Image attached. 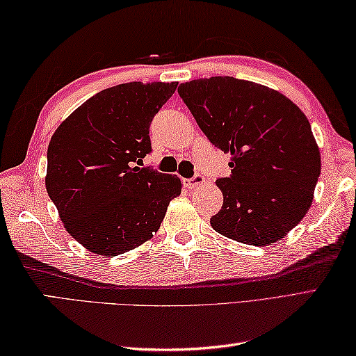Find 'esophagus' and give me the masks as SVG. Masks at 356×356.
Listing matches in <instances>:
<instances>
[{"instance_id":"1","label":"esophagus","mask_w":356,"mask_h":356,"mask_svg":"<svg viewBox=\"0 0 356 356\" xmlns=\"http://www.w3.org/2000/svg\"><path fill=\"white\" fill-rule=\"evenodd\" d=\"M203 182H205V177H203L202 174H195V176L191 177V179H185V180H184V185H185L186 188H190V190H193V188L202 185Z\"/></svg>"}]
</instances>
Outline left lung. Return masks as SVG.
<instances>
[{
  "mask_svg": "<svg viewBox=\"0 0 356 356\" xmlns=\"http://www.w3.org/2000/svg\"><path fill=\"white\" fill-rule=\"evenodd\" d=\"M177 92L209 142L231 153L211 226L245 245L282 240L311 208L321 171L305 113L277 90L231 76L194 79Z\"/></svg>",
  "mask_w": 356,
  "mask_h": 356,
  "instance_id": "obj_1",
  "label": "left lung"
}]
</instances>
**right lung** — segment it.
I'll use <instances>...</instances> for the list:
<instances>
[{
    "label": "right lung",
    "mask_w": 356,
    "mask_h": 356,
    "mask_svg": "<svg viewBox=\"0 0 356 356\" xmlns=\"http://www.w3.org/2000/svg\"><path fill=\"white\" fill-rule=\"evenodd\" d=\"M177 82H128L105 88L51 136L45 188L67 232L93 254L115 257L161 228L182 191L177 176L142 165L149 125Z\"/></svg>",
    "instance_id": "add662e5"
}]
</instances>
